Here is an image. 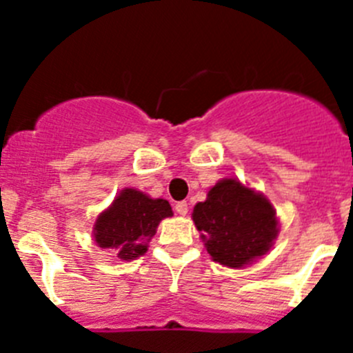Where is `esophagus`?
<instances>
[{"instance_id":"esophagus-1","label":"esophagus","mask_w":353,"mask_h":353,"mask_svg":"<svg viewBox=\"0 0 353 353\" xmlns=\"http://www.w3.org/2000/svg\"><path fill=\"white\" fill-rule=\"evenodd\" d=\"M174 210L179 215H185L189 212V207H187V201H179V203L174 205Z\"/></svg>"}]
</instances>
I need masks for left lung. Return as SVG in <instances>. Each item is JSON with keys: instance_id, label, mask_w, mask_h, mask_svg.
Returning a JSON list of instances; mask_svg holds the SVG:
<instances>
[{"instance_id": "1", "label": "left lung", "mask_w": 353, "mask_h": 353, "mask_svg": "<svg viewBox=\"0 0 353 353\" xmlns=\"http://www.w3.org/2000/svg\"><path fill=\"white\" fill-rule=\"evenodd\" d=\"M212 260L240 269L270 251L277 232L272 203L235 179H223L192 210Z\"/></svg>"}]
</instances>
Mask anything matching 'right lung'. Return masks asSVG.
<instances>
[{"label": "right lung", "mask_w": 353, "mask_h": 353, "mask_svg": "<svg viewBox=\"0 0 353 353\" xmlns=\"http://www.w3.org/2000/svg\"><path fill=\"white\" fill-rule=\"evenodd\" d=\"M171 215L173 210L166 199H154L127 187L99 214L93 236L99 248L111 249L121 261L136 260L148 251L159 223Z\"/></svg>", "instance_id": "obj_1"}]
</instances>
